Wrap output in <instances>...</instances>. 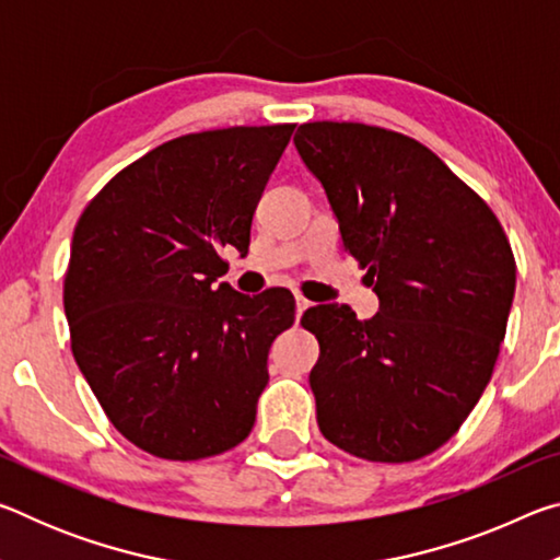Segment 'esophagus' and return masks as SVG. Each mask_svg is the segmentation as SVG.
I'll return each mask as SVG.
<instances>
[{
    "instance_id": "obj_1",
    "label": "esophagus",
    "mask_w": 560,
    "mask_h": 560,
    "mask_svg": "<svg viewBox=\"0 0 560 560\" xmlns=\"http://www.w3.org/2000/svg\"><path fill=\"white\" fill-rule=\"evenodd\" d=\"M311 306V301L308 299H303L301 293H296V318H301L303 316V311H306Z\"/></svg>"
}]
</instances>
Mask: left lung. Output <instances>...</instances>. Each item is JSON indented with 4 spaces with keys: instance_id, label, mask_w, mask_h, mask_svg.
Returning a JSON list of instances; mask_svg holds the SVG:
<instances>
[{
    "instance_id": "left-lung-1",
    "label": "left lung",
    "mask_w": 560,
    "mask_h": 560,
    "mask_svg": "<svg viewBox=\"0 0 560 560\" xmlns=\"http://www.w3.org/2000/svg\"><path fill=\"white\" fill-rule=\"evenodd\" d=\"M293 143L324 185L381 311L314 306L318 430L353 457L412 462L462 428L494 373L516 261L491 207L402 132L303 122Z\"/></svg>"
}]
</instances>
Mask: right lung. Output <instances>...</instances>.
I'll list each match as a JSON object with an SVG mask.
<instances>
[{"mask_svg": "<svg viewBox=\"0 0 560 560\" xmlns=\"http://www.w3.org/2000/svg\"><path fill=\"white\" fill-rule=\"evenodd\" d=\"M296 122L179 136L122 167L79 217L63 277L71 350L122 438L173 462L249 438L291 291L242 296L222 246L252 217Z\"/></svg>", "mask_w": 560, "mask_h": 560, "instance_id": "obj_1", "label": "right lung"}]
</instances>
